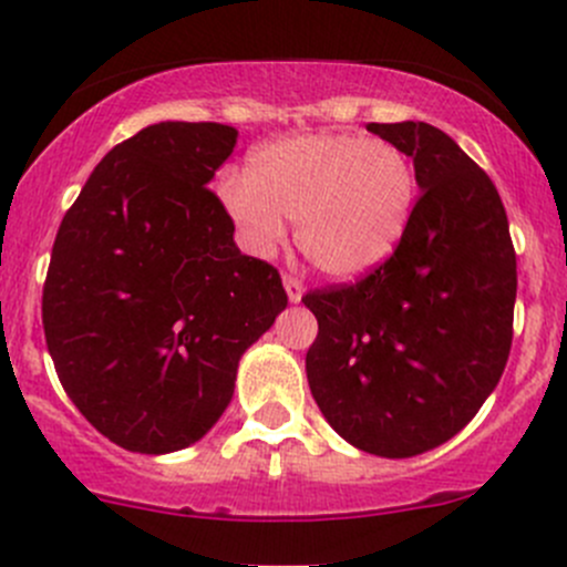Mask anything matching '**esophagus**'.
<instances>
[{
    "label": "esophagus",
    "mask_w": 567,
    "mask_h": 567,
    "mask_svg": "<svg viewBox=\"0 0 567 567\" xmlns=\"http://www.w3.org/2000/svg\"><path fill=\"white\" fill-rule=\"evenodd\" d=\"M284 286H286V295H289V300L300 302V297H302V281H300V278L289 276V272H286Z\"/></svg>",
    "instance_id": "obj_1"
}]
</instances>
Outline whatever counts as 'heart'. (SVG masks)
Returning a JSON list of instances; mask_svg holds the SVG:
<instances>
[{
  "label": "heart",
  "instance_id": "b5f03b06",
  "mask_svg": "<svg viewBox=\"0 0 567 567\" xmlns=\"http://www.w3.org/2000/svg\"><path fill=\"white\" fill-rule=\"evenodd\" d=\"M419 178L411 156L361 134H297L250 154L223 204L254 254L272 256L297 220V248L322 276L361 278L400 245Z\"/></svg>",
  "mask_w": 567,
  "mask_h": 567
}]
</instances>
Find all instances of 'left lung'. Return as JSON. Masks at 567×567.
<instances>
[{
	"instance_id": "1",
	"label": "left lung",
	"mask_w": 567,
	"mask_h": 567,
	"mask_svg": "<svg viewBox=\"0 0 567 567\" xmlns=\"http://www.w3.org/2000/svg\"><path fill=\"white\" fill-rule=\"evenodd\" d=\"M413 156L419 198L394 254L302 295L317 317L311 394L358 450L413 457L444 444L496 389L513 344L518 272L487 173L430 123H369Z\"/></svg>"
}]
</instances>
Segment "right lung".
<instances>
[{
  "mask_svg": "<svg viewBox=\"0 0 567 567\" xmlns=\"http://www.w3.org/2000/svg\"><path fill=\"white\" fill-rule=\"evenodd\" d=\"M239 132L165 121L117 143L60 223L43 284L58 378L112 444L165 455L195 444L231 402L243 352L289 297L239 254L206 184Z\"/></svg>",
  "mask_w": 567,
  "mask_h": 567,
  "instance_id": "obj_1",
  "label": "right lung"
}]
</instances>
